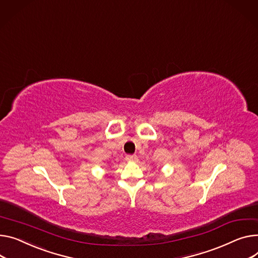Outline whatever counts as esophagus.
<instances>
[{"label":"esophagus","mask_w":258,"mask_h":258,"mask_svg":"<svg viewBox=\"0 0 258 258\" xmlns=\"http://www.w3.org/2000/svg\"><path fill=\"white\" fill-rule=\"evenodd\" d=\"M125 160L130 161V162H136L137 160H138V157H137L136 154H127V156L125 157Z\"/></svg>","instance_id":"esophagus-1"}]
</instances>
